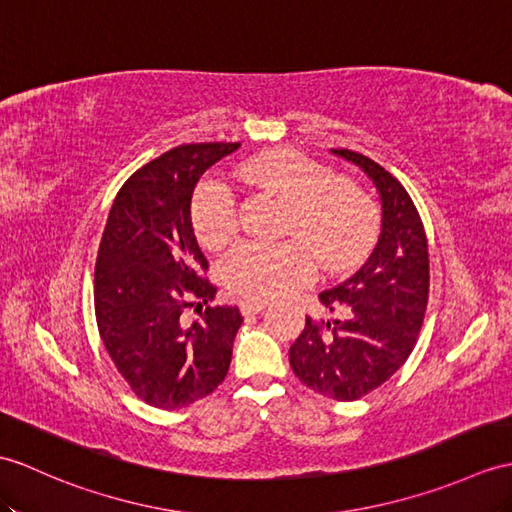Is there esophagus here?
Segmentation results:
<instances>
[{"mask_svg": "<svg viewBox=\"0 0 512 512\" xmlns=\"http://www.w3.org/2000/svg\"><path fill=\"white\" fill-rule=\"evenodd\" d=\"M240 310L242 314H259L266 310V301H242Z\"/></svg>", "mask_w": 512, "mask_h": 512, "instance_id": "esophagus-1", "label": "esophagus"}]
</instances>
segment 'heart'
<instances>
[{
    "label": "heart",
    "mask_w": 512,
    "mask_h": 512,
    "mask_svg": "<svg viewBox=\"0 0 512 512\" xmlns=\"http://www.w3.org/2000/svg\"><path fill=\"white\" fill-rule=\"evenodd\" d=\"M240 178L290 202L285 233L302 242H244L224 255L220 277L248 301L272 299L325 270H344L371 246L377 227L373 200L362 189L301 152L277 148L242 163ZM194 231L202 246L218 251L235 233V196L220 178L205 181L192 202Z\"/></svg>",
    "instance_id": "heart-1"
}]
</instances>
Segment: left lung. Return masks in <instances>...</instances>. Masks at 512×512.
<instances>
[{
	"label": "left lung",
	"instance_id": "8db88e82",
	"mask_svg": "<svg viewBox=\"0 0 512 512\" xmlns=\"http://www.w3.org/2000/svg\"><path fill=\"white\" fill-rule=\"evenodd\" d=\"M371 178L382 229L368 259L318 301L334 318L314 323L290 347V366L320 395L355 401L382 386L408 360L427 307L430 259L419 211L395 176L364 154L329 150Z\"/></svg>",
	"mask_w": 512,
	"mask_h": 512
}]
</instances>
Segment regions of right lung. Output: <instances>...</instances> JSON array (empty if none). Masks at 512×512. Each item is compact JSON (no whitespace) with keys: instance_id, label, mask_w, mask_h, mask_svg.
Returning <instances> with one entry per match:
<instances>
[{"instance_id":"add662e5","label":"right lung","mask_w":512,"mask_h":512,"mask_svg":"<svg viewBox=\"0 0 512 512\" xmlns=\"http://www.w3.org/2000/svg\"><path fill=\"white\" fill-rule=\"evenodd\" d=\"M240 144L178 146L128 178L106 220L95 264V320L117 371L154 408H185L227 377L244 318L237 305H207L187 326L182 310L213 301L202 279L194 189Z\"/></svg>"}]
</instances>
